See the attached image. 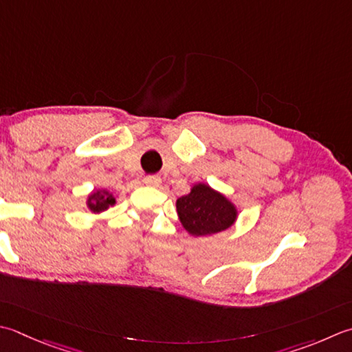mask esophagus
Returning <instances> with one entry per match:
<instances>
[{"label": "esophagus", "mask_w": 352, "mask_h": 352, "mask_svg": "<svg viewBox=\"0 0 352 352\" xmlns=\"http://www.w3.org/2000/svg\"><path fill=\"white\" fill-rule=\"evenodd\" d=\"M143 183L149 186V188H158V186L162 184V178L157 177V175H149L143 180Z\"/></svg>", "instance_id": "esophagus-1"}]
</instances>
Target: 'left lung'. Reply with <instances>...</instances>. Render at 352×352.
I'll use <instances>...</instances> for the list:
<instances>
[{
  "instance_id": "1",
  "label": "left lung",
  "mask_w": 352,
  "mask_h": 352,
  "mask_svg": "<svg viewBox=\"0 0 352 352\" xmlns=\"http://www.w3.org/2000/svg\"><path fill=\"white\" fill-rule=\"evenodd\" d=\"M175 208L184 230L192 236H210L236 223L239 210L232 199L206 183H195L177 198Z\"/></svg>"
}]
</instances>
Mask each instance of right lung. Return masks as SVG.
<instances>
[{"instance_id":"right-lung-1","label":"right lung","mask_w":352,"mask_h":352,"mask_svg":"<svg viewBox=\"0 0 352 352\" xmlns=\"http://www.w3.org/2000/svg\"><path fill=\"white\" fill-rule=\"evenodd\" d=\"M85 203H87V209L89 212L96 213V215H100V213L108 210L117 201L113 192H109L108 189H98V190H93L91 194L87 197Z\"/></svg>"}]
</instances>
